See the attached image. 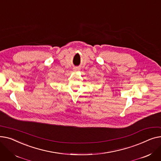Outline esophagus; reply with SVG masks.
<instances>
[{
  "label": "esophagus",
  "instance_id": "34e87169",
  "mask_svg": "<svg viewBox=\"0 0 161 161\" xmlns=\"http://www.w3.org/2000/svg\"><path fill=\"white\" fill-rule=\"evenodd\" d=\"M78 70V68H74V71H77Z\"/></svg>",
  "mask_w": 161,
  "mask_h": 161
}]
</instances>
